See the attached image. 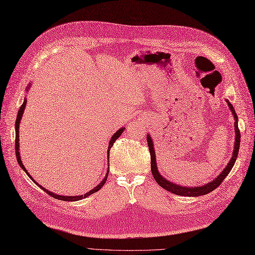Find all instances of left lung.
<instances>
[{"instance_id":"left-lung-1","label":"left lung","mask_w":255,"mask_h":255,"mask_svg":"<svg viewBox=\"0 0 255 255\" xmlns=\"http://www.w3.org/2000/svg\"><path fill=\"white\" fill-rule=\"evenodd\" d=\"M228 107H230L231 112L233 113L234 116V120H235V146H234V152H233V156L231 160L228 161L227 166L223 169V171H222L217 178L214 180H212L211 182H209L207 184L204 185H199V186H191V187H187V186H182L179 184H175L173 182H170L169 180L165 179L162 175L159 173L158 169H157V162H156V155H155V151H154V143L152 140V136L147 134L146 135V139H147V145L149 148V153H151V170L153 173V177L155 179V181L157 182V183L162 187L165 188L166 191L173 193L175 195H180V196H187V197H198V196L201 195H207L210 192L214 191L215 188H217L223 180L227 177V174L230 173V171L232 170L233 166L235 165V162H236L237 159V156H238V152H239V146H240V131H239V128H238V117L236 114V111H235L234 107L232 106V103L226 100Z\"/></svg>"}]
</instances>
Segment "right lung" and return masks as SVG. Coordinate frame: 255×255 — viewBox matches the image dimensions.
Wrapping results in <instances>:
<instances>
[{
    "instance_id": "obj_1",
    "label": "right lung",
    "mask_w": 255,
    "mask_h": 255,
    "mask_svg": "<svg viewBox=\"0 0 255 255\" xmlns=\"http://www.w3.org/2000/svg\"><path fill=\"white\" fill-rule=\"evenodd\" d=\"M30 88V85L29 86L27 87V89H29ZM25 104H27V98L24 97V100H23V103L21 104V107H20V109H19V111H18V114H17V119H16V124H15V128H16V142H15V151H16V157H17V161H18V164H19V166L21 167V169L22 170L28 174V177L34 182V183L40 187V188H42V190L44 191V192H46L48 195H50L51 197H54V198H56V199H59V200H63V201H77V200H81V199H83V198H86V197H88V196H90L91 194H94V193H96V192H98L100 190V188L104 185V183H106V181H107V179H108V174H109V171H107V174H106V177H104V179L100 182L99 184H98L96 187H94L93 190H90L89 192H87L86 194H84V195H78V196H63V195H58V194H54L53 192H49V191H47L46 188L45 187H43L42 185H40L38 183H36V181H34L33 180V178L31 177L30 175V173L27 171V169L24 168V166H23V164H22V161H21V158H20V153H19V124H20V121H21V117H22V115H23V111H24V109H25ZM124 130H125V128H121V129H119L117 130V131L112 135V138H111V141L109 142V147H108V159L110 160V148L113 146V144H114V142L120 138L121 136V134L124 132ZM109 166H110V164H109ZM110 169V167H108V170Z\"/></svg>"
}]
</instances>
